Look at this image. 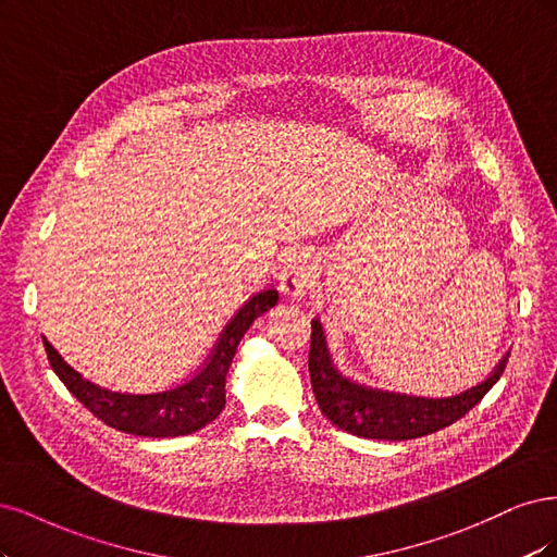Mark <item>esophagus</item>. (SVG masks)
Instances as JSON below:
<instances>
[{
	"instance_id": "obj_1",
	"label": "esophagus",
	"mask_w": 557,
	"mask_h": 557,
	"mask_svg": "<svg viewBox=\"0 0 557 557\" xmlns=\"http://www.w3.org/2000/svg\"><path fill=\"white\" fill-rule=\"evenodd\" d=\"M310 280V265L302 257H292L284 263L280 271V292L284 296L298 298L305 294V286H308Z\"/></svg>"
}]
</instances>
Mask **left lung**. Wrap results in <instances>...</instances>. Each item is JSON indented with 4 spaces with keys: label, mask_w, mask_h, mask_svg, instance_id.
<instances>
[{
    "label": "left lung",
    "mask_w": 557,
    "mask_h": 557,
    "mask_svg": "<svg viewBox=\"0 0 557 557\" xmlns=\"http://www.w3.org/2000/svg\"><path fill=\"white\" fill-rule=\"evenodd\" d=\"M509 354L481 384L451 398L405 396L382 388H370L347 380L333 366L326 347V335L319 319H312L310 335V380L321 414L333 425L366 440L403 442L417 440L456 423L486 396L505 372Z\"/></svg>",
    "instance_id": "left-lung-1"
}]
</instances>
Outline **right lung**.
I'll list each match as a JSON object with an SVG mask.
<instances>
[{"instance_id":"obj_1","label":"right lung","mask_w":557,"mask_h":557,"mask_svg":"<svg viewBox=\"0 0 557 557\" xmlns=\"http://www.w3.org/2000/svg\"><path fill=\"white\" fill-rule=\"evenodd\" d=\"M277 298L275 289H265L249 298L226 324L203 368L189 382L159 393L136 396V393L101 388L71 368L46 337L44 347L50 368L55 370L62 384L106 425L140 437L191 435L220 417L226 405V372L240 339L257 317L277 305Z\"/></svg>"}]
</instances>
